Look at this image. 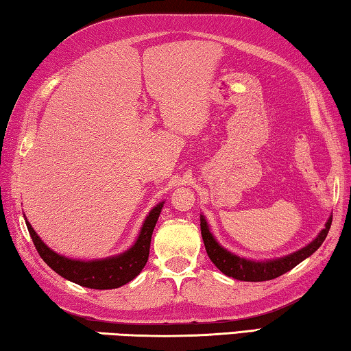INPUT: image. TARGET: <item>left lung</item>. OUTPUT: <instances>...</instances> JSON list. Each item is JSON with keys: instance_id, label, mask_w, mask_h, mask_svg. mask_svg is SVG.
<instances>
[{"instance_id": "8db88e82", "label": "left lung", "mask_w": 351, "mask_h": 351, "mask_svg": "<svg viewBox=\"0 0 351 351\" xmlns=\"http://www.w3.org/2000/svg\"><path fill=\"white\" fill-rule=\"evenodd\" d=\"M331 221L332 216H330V219L326 221L325 228L317 234V238H315L313 243L303 247V249L297 250L291 255L277 258V260L266 261L245 260V258H241L232 254V252H228L227 249H223V247L215 239L213 233L210 232L208 222H206L205 216L202 215H200V232H202V239L206 254H208L210 260L213 261L215 266L219 269L222 274L241 281H266L280 277V275L291 271L292 267H295L298 263H302L303 260H306L308 256H311L325 241L326 234L330 232Z\"/></svg>"}]
</instances>
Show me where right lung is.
I'll use <instances>...</instances> for the list:
<instances>
[{"mask_svg":"<svg viewBox=\"0 0 351 351\" xmlns=\"http://www.w3.org/2000/svg\"><path fill=\"white\" fill-rule=\"evenodd\" d=\"M165 202H160L151 210V213L146 216L140 234L135 241V244L124 252V254L104 258V260H71L63 255L56 254L51 250L42 239H40L36 230L27 219L26 227L29 230L32 243L36 245L38 255L48 266L57 272L60 277L66 278L79 286L91 289H114L119 288L129 281L134 280L138 274L146 266L149 258V247H151V238L155 223L158 221L160 211L163 208Z\"/></svg>","mask_w":351,"mask_h":351,"instance_id":"add662e5","label":"right lung"}]
</instances>
